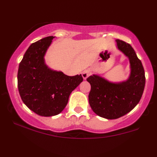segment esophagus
<instances>
[{"label":"esophagus","mask_w":157,"mask_h":157,"mask_svg":"<svg viewBox=\"0 0 157 157\" xmlns=\"http://www.w3.org/2000/svg\"><path fill=\"white\" fill-rule=\"evenodd\" d=\"M90 75H91V71H90L89 69H86V70L84 71L82 73V75L84 79H86Z\"/></svg>","instance_id":"obj_1"}]
</instances>
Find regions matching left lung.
I'll list each match as a JSON object with an SVG mask.
<instances>
[{"instance_id": "8db88e82", "label": "left lung", "mask_w": 157, "mask_h": 157, "mask_svg": "<svg viewBox=\"0 0 157 157\" xmlns=\"http://www.w3.org/2000/svg\"><path fill=\"white\" fill-rule=\"evenodd\" d=\"M118 48L129 57L131 73L126 82L111 83L98 75L86 79L91 84L89 102L98 116L116 119L131 111L139 102L145 84V71L131 45L116 40Z\"/></svg>"}]
</instances>
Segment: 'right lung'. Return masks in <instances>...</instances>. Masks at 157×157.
Here are the masks:
<instances>
[{"label": "right lung", "instance_id": "right-lung-1", "mask_svg": "<svg viewBox=\"0 0 157 157\" xmlns=\"http://www.w3.org/2000/svg\"><path fill=\"white\" fill-rule=\"evenodd\" d=\"M54 38L47 36L32 44L18 66V89L21 99L30 110L41 116L62 112L71 92L83 81L82 75L68 76L45 64V53Z\"/></svg>", "mask_w": 157, "mask_h": 157}]
</instances>
